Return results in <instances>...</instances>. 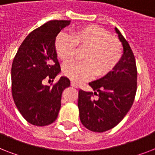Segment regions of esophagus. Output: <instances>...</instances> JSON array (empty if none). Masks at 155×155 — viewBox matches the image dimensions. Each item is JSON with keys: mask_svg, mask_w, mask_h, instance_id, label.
<instances>
[{"mask_svg": "<svg viewBox=\"0 0 155 155\" xmlns=\"http://www.w3.org/2000/svg\"><path fill=\"white\" fill-rule=\"evenodd\" d=\"M71 85L73 87H75V88H77L78 87V84L75 82H74V81H71Z\"/></svg>", "mask_w": 155, "mask_h": 155, "instance_id": "34e87169", "label": "esophagus"}]
</instances>
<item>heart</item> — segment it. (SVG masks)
Returning a JSON list of instances; mask_svg holds the SVG:
<instances>
[{
  "label": "heart",
  "instance_id": "heart-1",
  "mask_svg": "<svg viewBox=\"0 0 155 155\" xmlns=\"http://www.w3.org/2000/svg\"><path fill=\"white\" fill-rule=\"evenodd\" d=\"M55 51L62 60L74 57L76 47L85 49L84 61H74L63 66L64 75L81 82L95 75L103 77L114 69L122 58L123 47L117 38L99 25H89L73 30L71 35L60 33L55 38Z\"/></svg>",
  "mask_w": 155,
  "mask_h": 155
}]
</instances>
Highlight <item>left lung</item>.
<instances>
[{
	"label": "left lung",
	"mask_w": 155,
	"mask_h": 155,
	"mask_svg": "<svg viewBox=\"0 0 155 155\" xmlns=\"http://www.w3.org/2000/svg\"><path fill=\"white\" fill-rule=\"evenodd\" d=\"M115 30L122 43V58L105 76L89 83L94 92L79 91L80 120L93 132H104L118 125L132 107L137 92L134 55L121 33Z\"/></svg>",
	"instance_id": "left-lung-1"
}]
</instances>
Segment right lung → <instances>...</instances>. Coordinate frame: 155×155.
Returning a JSON list of instances; mask_svg holds the SVG:
<instances>
[{
	"instance_id": "right-lung-1",
	"label": "right lung",
	"mask_w": 155,
	"mask_h": 155,
	"mask_svg": "<svg viewBox=\"0 0 155 155\" xmlns=\"http://www.w3.org/2000/svg\"><path fill=\"white\" fill-rule=\"evenodd\" d=\"M71 21L53 20L30 33L21 44L11 69L12 96L18 111L37 126L53 123L58 117L63 90L70 80L62 76L52 86L44 85L60 72L55 38Z\"/></svg>"
}]
</instances>
